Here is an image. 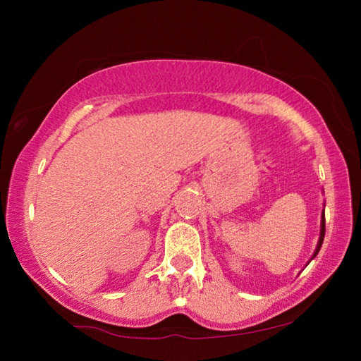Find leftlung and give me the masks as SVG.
<instances>
[{
  "label": "left lung",
  "mask_w": 361,
  "mask_h": 361,
  "mask_svg": "<svg viewBox=\"0 0 361 361\" xmlns=\"http://www.w3.org/2000/svg\"><path fill=\"white\" fill-rule=\"evenodd\" d=\"M323 239H325V212H323V215H322V231H320V240H319V245H317V250H315V253H314L312 258H315L317 253L320 252V247H322V243H323Z\"/></svg>",
  "instance_id": "left-lung-1"
}]
</instances>
